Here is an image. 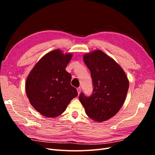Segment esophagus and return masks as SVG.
<instances>
[{
  "label": "esophagus",
  "mask_w": 155,
  "mask_h": 155,
  "mask_svg": "<svg viewBox=\"0 0 155 155\" xmlns=\"http://www.w3.org/2000/svg\"><path fill=\"white\" fill-rule=\"evenodd\" d=\"M77 91H78V94H80V93H81V87H78V88H77Z\"/></svg>",
  "instance_id": "1"
}]
</instances>
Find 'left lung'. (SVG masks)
I'll list each match as a JSON object with an SVG mask.
<instances>
[{
	"label": "left lung",
	"instance_id": "8db88e82",
	"mask_svg": "<svg viewBox=\"0 0 155 155\" xmlns=\"http://www.w3.org/2000/svg\"><path fill=\"white\" fill-rule=\"evenodd\" d=\"M91 72L94 87L92 94L81 92L79 101L86 114L98 122L114 116L122 107L129 89V81L120 65L101 50L83 56Z\"/></svg>",
	"mask_w": 155,
	"mask_h": 155
}]
</instances>
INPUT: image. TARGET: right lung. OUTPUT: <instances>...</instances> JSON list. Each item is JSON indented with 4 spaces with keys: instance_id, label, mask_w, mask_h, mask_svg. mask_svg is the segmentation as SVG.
<instances>
[{
    "instance_id": "right-lung-1",
    "label": "right lung",
    "mask_w": 155,
    "mask_h": 155,
    "mask_svg": "<svg viewBox=\"0 0 155 155\" xmlns=\"http://www.w3.org/2000/svg\"><path fill=\"white\" fill-rule=\"evenodd\" d=\"M72 57L59 50L51 51L39 61L27 78V97L44 116L54 118L61 114L78 96L76 88L70 85L71 74L65 70Z\"/></svg>"
}]
</instances>
